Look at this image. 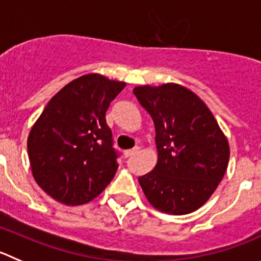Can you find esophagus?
I'll use <instances>...</instances> for the list:
<instances>
[{"label": "esophagus", "instance_id": "34e87169", "mask_svg": "<svg viewBox=\"0 0 261 261\" xmlns=\"http://www.w3.org/2000/svg\"><path fill=\"white\" fill-rule=\"evenodd\" d=\"M138 152H139V147H135V148H133V149L125 150V152H123V155H125V157L127 158V157H131V155L136 154V153H138Z\"/></svg>", "mask_w": 261, "mask_h": 261}]
</instances>
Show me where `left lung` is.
Masks as SVG:
<instances>
[{"label": "left lung", "instance_id": "obj_1", "mask_svg": "<svg viewBox=\"0 0 261 261\" xmlns=\"http://www.w3.org/2000/svg\"><path fill=\"white\" fill-rule=\"evenodd\" d=\"M134 95L155 128L157 165L139 177L145 197L162 213H193L225 174L229 161L225 135L207 106L180 85L138 86Z\"/></svg>", "mask_w": 261, "mask_h": 261}]
</instances>
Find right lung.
<instances>
[{"mask_svg": "<svg viewBox=\"0 0 261 261\" xmlns=\"http://www.w3.org/2000/svg\"><path fill=\"white\" fill-rule=\"evenodd\" d=\"M125 86L96 73L85 74L65 85L36 121L27 144L32 174L54 199L86 203L113 179L118 152L106 112Z\"/></svg>", "mask_w": 261, "mask_h": 261, "instance_id": "add662e5", "label": "right lung"}]
</instances>
